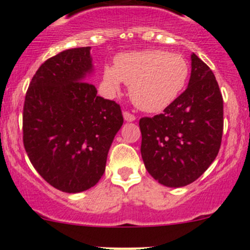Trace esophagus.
<instances>
[{"mask_svg": "<svg viewBox=\"0 0 250 250\" xmlns=\"http://www.w3.org/2000/svg\"><path fill=\"white\" fill-rule=\"evenodd\" d=\"M123 118H125V121H127V122H133V121H135V116L132 115L130 112H128V111H125V112H123Z\"/></svg>", "mask_w": 250, "mask_h": 250, "instance_id": "esophagus-1", "label": "esophagus"}]
</instances>
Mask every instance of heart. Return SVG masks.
<instances>
[{
    "instance_id": "obj_1",
    "label": "heart",
    "mask_w": 250,
    "mask_h": 250,
    "mask_svg": "<svg viewBox=\"0 0 250 250\" xmlns=\"http://www.w3.org/2000/svg\"><path fill=\"white\" fill-rule=\"evenodd\" d=\"M188 62L183 55L161 49L122 53L115 66L106 65L103 78L112 93H118L122 81L129 85L135 106L147 112L165 110L183 93L188 80Z\"/></svg>"
}]
</instances>
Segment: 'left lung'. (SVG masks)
Instances as JSON below:
<instances>
[{
  "instance_id": "8db88e82",
  "label": "left lung",
  "mask_w": 250,
  "mask_h": 250,
  "mask_svg": "<svg viewBox=\"0 0 250 250\" xmlns=\"http://www.w3.org/2000/svg\"><path fill=\"white\" fill-rule=\"evenodd\" d=\"M146 170L168 188L197 180L218 156L224 129V102L213 71L195 53L185 92L153 117L139 121Z\"/></svg>"
}]
</instances>
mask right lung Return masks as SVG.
I'll return each instance as SVG.
<instances>
[{
	"label": "right lung",
	"instance_id": "1",
	"mask_svg": "<svg viewBox=\"0 0 250 250\" xmlns=\"http://www.w3.org/2000/svg\"><path fill=\"white\" fill-rule=\"evenodd\" d=\"M90 47L66 49L32 77L22 111V141L35 169L62 192L93 188L105 172L123 125L120 105L97 95Z\"/></svg>",
	"mask_w": 250,
	"mask_h": 250
}]
</instances>
